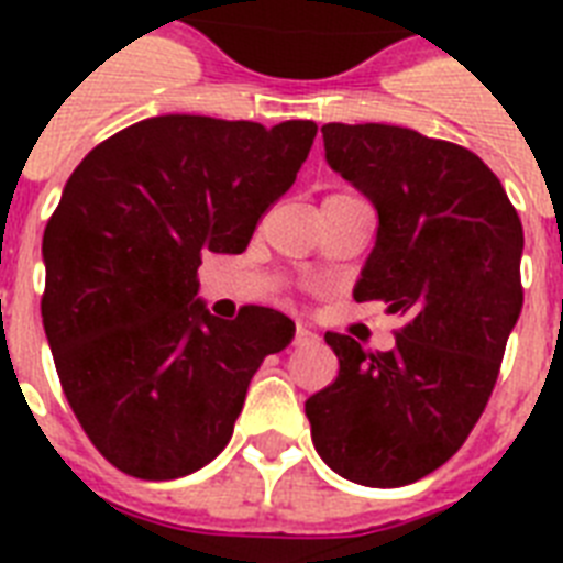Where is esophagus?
<instances>
[{"instance_id": "esophagus-1", "label": "esophagus", "mask_w": 563, "mask_h": 563, "mask_svg": "<svg viewBox=\"0 0 563 563\" xmlns=\"http://www.w3.org/2000/svg\"><path fill=\"white\" fill-rule=\"evenodd\" d=\"M318 335L312 333V330H309L307 324H298L295 327V347H300V344H312L316 342Z\"/></svg>"}]
</instances>
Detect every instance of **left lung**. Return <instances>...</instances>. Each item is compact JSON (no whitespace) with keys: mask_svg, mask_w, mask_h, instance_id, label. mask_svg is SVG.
I'll return each instance as SVG.
<instances>
[{"mask_svg":"<svg viewBox=\"0 0 563 563\" xmlns=\"http://www.w3.org/2000/svg\"><path fill=\"white\" fill-rule=\"evenodd\" d=\"M321 134L330 169L379 219L353 298L383 300L406 324L388 353L324 335L339 376L307 400L312 444L344 479L400 488L464 444L494 391L523 309V224L462 145L376 122H330Z\"/></svg>","mask_w":563,"mask_h":563,"instance_id":"8db88e82","label":"left lung"}]
</instances>
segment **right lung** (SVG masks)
Instances as JSON below:
<instances>
[{"label":"right lung","instance_id":"add662e5","mask_svg":"<svg viewBox=\"0 0 563 563\" xmlns=\"http://www.w3.org/2000/svg\"><path fill=\"white\" fill-rule=\"evenodd\" d=\"M318 125L152 117L96 145L43 233V327L64 394L99 453L178 479L228 446L247 385L295 339L277 309L236 321L198 298L207 254H242L295 184Z\"/></svg>","mask_w":563,"mask_h":563}]
</instances>
